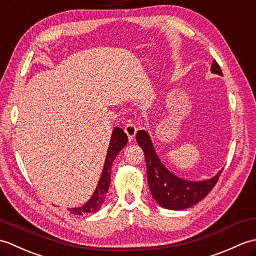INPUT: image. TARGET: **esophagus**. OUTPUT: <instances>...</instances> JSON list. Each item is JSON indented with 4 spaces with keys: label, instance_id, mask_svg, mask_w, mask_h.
<instances>
[{
    "label": "esophagus",
    "instance_id": "esophagus-1",
    "mask_svg": "<svg viewBox=\"0 0 256 256\" xmlns=\"http://www.w3.org/2000/svg\"><path fill=\"white\" fill-rule=\"evenodd\" d=\"M124 132L128 134V140H132L135 138V134H136V132H138V128H136V126H135V125H134L133 123L130 122V123H128L126 125H125Z\"/></svg>",
    "mask_w": 256,
    "mask_h": 256
}]
</instances>
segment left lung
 Returning a JSON list of instances; mask_svg holds the SVG:
<instances>
[{
	"mask_svg": "<svg viewBox=\"0 0 256 256\" xmlns=\"http://www.w3.org/2000/svg\"><path fill=\"white\" fill-rule=\"evenodd\" d=\"M211 72L224 76L216 60L211 64ZM136 140L143 150L148 168V182L152 196L160 206L170 210L187 209L198 204L208 194L218 182L222 170L206 180H187L176 176L165 167L157 156L150 134L142 130L136 134Z\"/></svg>",
	"mask_w": 256,
	"mask_h": 256,
	"instance_id": "1",
	"label": "left lung"
}]
</instances>
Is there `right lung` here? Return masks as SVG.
Returning <instances> with one entry per match:
<instances>
[{
  "mask_svg": "<svg viewBox=\"0 0 256 256\" xmlns=\"http://www.w3.org/2000/svg\"><path fill=\"white\" fill-rule=\"evenodd\" d=\"M126 144H128V135L124 133L122 128H120L118 126L114 128L111 135L110 144H108L104 166H103L101 177L99 179V182H98V186L94 190V192L82 206L68 209L72 214L81 216L86 214H86H91V212L92 214H94V212L100 210L101 206L106 200L108 187H110L112 162L114 160H116V157L120 153V150H121Z\"/></svg>",
  "mask_w": 256,
  "mask_h": 256,
  "instance_id": "right-lung-1",
  "label": "right lung"
}]
</instances>
